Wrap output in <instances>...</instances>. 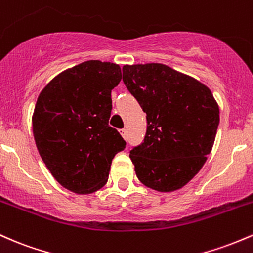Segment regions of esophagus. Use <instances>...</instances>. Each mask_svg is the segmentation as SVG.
<instances>
[{"label":"esophagus","instance_id":"esophagus-1","mask_svg":"<svg viewBox=\"0 0 253 253\" xmlns=\"http://www.w3.org/2000/svg\"><path fill=\"white\" fill-rule=\"evenodd\" d=\"M119 131H121V135L123 136V138H126H126H127V131H126V129H121Z\"/></svg>","mask_w":253,"mask_h":253}]
</instances>
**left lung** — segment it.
<instances>
[{"mask_svg": "<svg viewBox=\"0 0 253 253\" xmlns=\"http://www.w3.org/2000/svg\"><path fill=\"white\" fill-rule=\"evenodd\" d=\"M123 82L147 115L143 141L130 150L136 175L158 191L183 188L216 136L220 112L211 89L160 63L124 65Z\"/></svg>", "mask_w": 253, "mask_h": 253, "instance_id": "left-lung-1", "label": "left lung"}]
</instances>
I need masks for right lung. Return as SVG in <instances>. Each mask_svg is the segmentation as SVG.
<instances>
[{"instance_id": "right-lung-1", "label": "right lung", "mask_w": 253, "mask_h": 253, "mask_svg": "<svg viewBox=\"0 0 253 253\" xmlns=\"http://www.w3.org/2000/svg\"><path fill=\"white\" fill-rule=\"evenodd\" d=\"M121 79L119 65L87 61L56 76L38 96L37 148L55 179L76 194L103 188L113 157L126 146L109 126L111 90Z\"/></svg>"}]
</instances>
